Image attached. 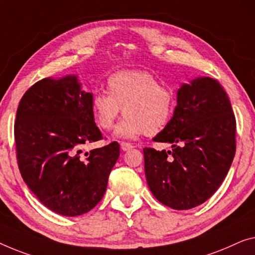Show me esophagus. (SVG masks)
Listing matches in <instances>:
<instances>
[{"instance_id": "esophagus-1", "label": "esophagus", "mask_w": 255, "mask_h": 255, "mask_svg": "<svg viewBox=\"0 0 255 255\" xmlns=\"http://www.w3.org/2000/svg\"><path fill=\"white\" fill-rule=\"evenodd\" d=\"M120 147H121V150H123V151H128V150L132 149V144L127 143V142H121Z\"/></svg>"}]
</instances>
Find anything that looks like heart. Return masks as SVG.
<instances>
[{
  "mask_svg": "<svg viewBox=\"0 0 255 255\" xmlns=\"http://www.w3.org/2000/svg\"><path fill=\"white\" fill-rule=\"evenodd\" d=\"M175 106V91L161 86L150 72L140 70L115 72L106 80V94L98 91L90 100L95 123L105 131L115 127L123 109L126 117L117 135L126 138L161 132L173 119Z\"/></svg>",
  "mask_w": 255,
  "mask_h": 255,
  "instance_id": "obj_1",
  "label": "heart"
}]
</instances>
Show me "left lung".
I'll list each match as a JSON object with an SVG mask.
<instances>
[{
    "label": "left lung",
    "mask_w": 255,
    "mask_h": 255,
    "mask_svg": "<svg viewBox=\"0 0 255 255\" xmlns=\"http://www.w3.org/2000/svg\"><path fill=\"white\" fill-rule=\"evenodd\" d=\"M153 140L170 143L173 150L143 149L152 195L178 211L211 198L236 152V119L220 82L204 77L182 85L173 119Z\"/></svg>",
    "instance_id": "obj_1"
}]
</instances>
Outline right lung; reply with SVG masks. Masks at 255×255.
Wrapping results in <instances>:
<instances>
[{
  "mask_svg": "<svg viewBox=\"0 0 255 255\" xmlns=\"http://www.w3.org/2000/svg\"><path fill=\"white\" fill-rule=\"evenodd\" d=\"M93 94L75 75L37 81L21 97L14 121L22 180L45 207L78 216L103 198L119 158L117 142L82 153L85 144L103 138L90 110Z\"/></svg>",
  "mask_w": 255,
  "mask_h": 255,
  "instance_id": "1",
  "label": "right lung"
}]
</instances>
